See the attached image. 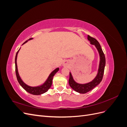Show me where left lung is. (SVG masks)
<instances>
[{
  "instance_id": "8db88e82",
  "label": "left lung",
  "mask_w": 127,
  "mask_h": 127,
  "mask_svg": "<svg viewBox=\"0 0 127 127\" xmlns=\"http://www.w3.org/2000/svg\"><path fill=\"white\" fill-rule=\"evenodd\" d=\"M87 39L88 41H90V43L91 44L94 45L95 47L96 48L99 53V57H100V60H99L97 74L96 76L95 77V78L90 83L84 84L76 83L74 80V79H73L71 72H70L69 84L70 86L74 91L81 94H85L88 92H90L101 83L103 77L104 71V68L105 66V55L104 54L99 42L95 38L92 37L88 35L87 36Z\"/></svg>"
}]
</instances>
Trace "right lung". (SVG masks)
<instances>
[{
  "mask_svg": "<svg viewBox=\"0 0 127 127\" xmlns=\"http://www.w3.org/2000/svg\"><path fill=\"white\" fill-rule=\"evenodd\" d=\"M32 39H33V38H30V39H29L28 41L31 40ZM28 41H26L22 45H23L24 43H26V42H28ZM19 50H20V49H19L18 51L17 52L16 57H15V71H16V77L19 84H20V85L23 88L26 92H28V93L31 94L38 95H41L45 93V92H47L49 88L51 87L52 85L53 76H54L55 74H56L57 72L58 71V70H59V68H57L56 69L53 70L51 74H50L48 79L45 82V83L43 84H42V85H40L39 86H36V87L30 86L28 85H26V84H25L23 82V80L21 79L20 76L18 74L17 66V54Z\"/></svg>",
  "mask_w": 127,
  "mask_h": 127,
  "instance_id": "obj_1",
  "label": "right lung"
}]
</instances>
